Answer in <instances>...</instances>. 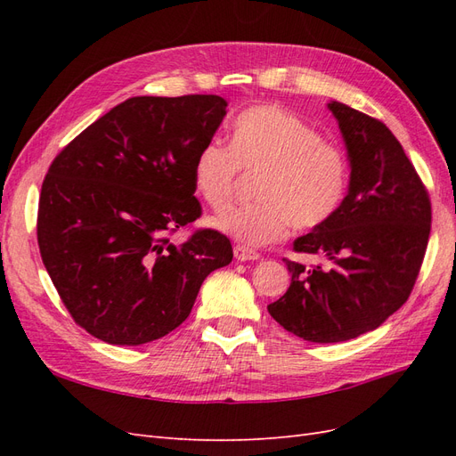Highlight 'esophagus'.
Returning <instances> with one entry per match:
<instances>
[{
  "label": "esophagus",
  "mask_w": 456,
  "mask_h": 456,
  "mask_svg": "<svg viewBox=\"0 0 456 456\" xmlns=\"http://www.w3.org/2000/svg\"><path fill=\"white\" fill-rule=\"evenodd\" d=\"M233 256H236V260L240 262H247V260H256L260 255L255 253L253 249H247L243 245H236L233 247Z\"/></svg>",
  "instance_id": "1"
}]
</instances>
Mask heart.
Instances as JSON below:
<instances>
[{"mask_svg":"<svg viewBox=\"0 0 456 456\" xmlns=\"http://www.w3.org/2000/svg\"><path fill=\"white\" fill-rule=\"evenodd\" d=\"M240 171H260L258 201L232 207L211 224L251 247L283 238L291 223L298 228L325 224L350 184L344 150L322 141L305 119L278 104L243 110L232 126L230 146L207 141L191 165V183L211 209H223L233 198Z\"/></svg>","mask_w":456,"mask_h":456,"instance_id":"heart-1","label":"heart"}]
</instances>
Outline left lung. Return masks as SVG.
<instances>
[{"label":"left lung","mask_w":456,"mask_h":456,"mask_svg":"<svg viewBox=\"0 0 456 456\" xmlns=\"http://www.w3.org/2000/svg\"><path fill=\"white\" fill-rule=\"evenodd\" d=\"M327 108L346 146L348 194L333 218L293 241L325 265L285 258L291 285L268 306L289 333L322 344L375 330L405 305L432 224L430 198L392 131L342 102Z\"/></svg>","instance_id":"8db88e82"}]
</instances>
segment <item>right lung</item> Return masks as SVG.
Returning a JSON list of instances; mask_svg holds the SVG:
<instances>
[{
  "mask_svg": "<svg viewBox=\"0 0 456 456\" xmlns=\"http://www.w3.org/2000/svg\"><path fill=\"white\" fill-rule=\"evenodd\" d=\"M216 94L133 96L79 133L41 186L37 243L74 322L118 346L169 335L203 280L232 262L230 240L169 233L201 215L191 165L226 116Z\"/></svg>",
  "mask_w": 456,
  "mask_h": 456,
  "instance_id": "obj_1",
  "label": "right lung"
}]
</instances>
